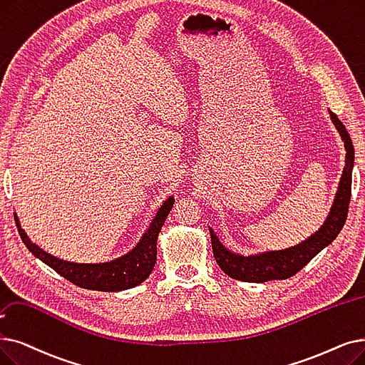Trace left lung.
<instances>
[{"label": "left lung", "mask_w": 365, "mask_h": 365, "mask_svg": "<svg viewBox=\"0 0 365 365\" xmlns=\"http://www.w3.org/2000/svg\"><path fill=\"white\" fill-rule=\"evenodd\" d=\"M329 118L332 123H334L336 130L339 131L344 143L346 161L334 202L331 205L325 222L318 231L295 246L282 250L259 252L253 253V255H242V253H235L230 250L220 242L213 228L209 227L215 259L220 267V270L228 274L231 279L252 283L288 279L297 274L301 268L307 265L322 249H325L328 245L334 242L336 237L341 231L347 217V209H349L351 201L355 152L352 140L349 137V133L346 131L344 125L332 112H329Z\"/></svg>", "instance_id": "left-lung-1"}]
</instances>
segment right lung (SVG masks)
I'll return each instance as SVG.
<instances>
[{
  "instance_id": "right-lung-1",
  "label": "right lung",
  "mask_w": 365,
  "mask_h": 365,
  "mask_svg": "<svg viewBox=\"0 0 365 365\" xmlns=\"http://www.w3.org/2000/svg\"><path fill=\"white\" fill-rule=\"evenodd\" d=\"M174 197H168L160 209H158L155 217L152 219L149 228L141 235L138 243L125 255L107 262L98 264H78L59 259L51 253H47L36 243L31 242L26 232L22 230L19 219L14 213L16 227H18L19 235L28 250L33 253L36 258L43 261L46 265L66 277L77 287L92 289V291H103V292H116L125 291L137 287L143 283L149 274L152 273L155 262H156V240L160 231L164 225V222L173 209Z\"/></svg>"
}]
</instances>
